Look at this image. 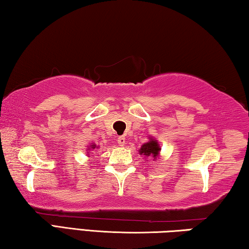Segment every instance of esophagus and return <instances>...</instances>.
Returning a JSON list of instances; mask_svg holds the SVG:
<instances>
[{
  "label": "esophagus",
  "mask_w": 249,
  "mask_h": 249,
  "mask_svg": "<svg viewBox=\"0 0 249 249\" xmlns=\"http://www.w3.org/2000/svg\"><path fill=\"white\" fill-rule=\"evenodd\" d=\"M117 143H118V145L123 146L124 144H125V137H124V136H120V137H117Z\"/></svg>",
  "instance_id": "34e87169"
}]
</instances>
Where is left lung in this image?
<instances>
[{
  "instance_id": "1",
  "label": "left lung",
  "mask_w": 249,
  "mask_h": 249,
  "mask_svg": "<svg viewBox=\"0 0 249 249\" xmlns=\"http://www.w3.org/2000/svg\"><path fill=\"white\" fill-rule=\"evenodd\" d=\"M159 151H160V146H159L158 142L157 141L151 139L150 142L143 144L142 147H141V150H140V153L147 155V157L157 158L159 155Z\"/></svg>"
}]
</instances>
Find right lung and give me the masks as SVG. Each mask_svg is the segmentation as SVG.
<instances>
[{
	"instance_id": "add662e5",
	"label": "right lung",
	"mask_w": 249,
	"mask_h": 249,
	"mask_svg": "<svg viewBox=\"0 0 249 249\" xmlns=\"http://www.w3.org/2000/svg\"><path fill=\"white\" fill-rule=\"evenodd\" d=\"M90 147H91V148H95V145H91Z\"/></svg>"
}]
</instances>
